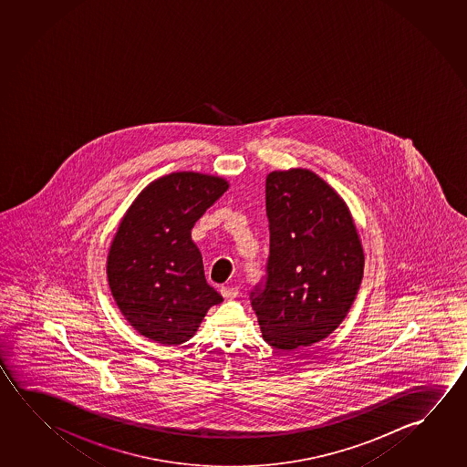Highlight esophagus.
Segmentation results:
<instances>
[{
  "label": "esophagus",
  "instance_id": "1",
  "mask_svg": "<svg viewBox=\"0 0 467 467\" xmlns=\"http://www.w3.org/2000/svg\"><path fill=\"white\" fill-rule=\"evenodd\" d=\"M220 293H222V296L224 299H234L239 295V290L237 288H230V286H223Z\"/></svg>",
  "mask_w": 467,
  "mask_h": 467
}]
</instances>
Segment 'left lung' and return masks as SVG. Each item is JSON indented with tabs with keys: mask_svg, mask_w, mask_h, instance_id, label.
Instances as JSON below:
<instances>
[{
	"mask_svg": "<svg viewBox=\"0 0 467 467\" xmlns=\"http://www.w3.org/2000/svg\"><path fill=\"white\" fill-rule=\"evenodd\" d=\"M265 276L251 291L265 342L295 350L344 321L363 278L365 255L344 200L307 169L270 172Z\"/></svg>",
	"mask_w": 467,
	"mask_h": 467,
	"instance_id": "1",
	"label": "left lung"
}]
</instances>
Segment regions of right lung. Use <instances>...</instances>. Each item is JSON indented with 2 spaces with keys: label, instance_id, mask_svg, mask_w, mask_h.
<instances>
[{
  "label": "right lung",
  "instance_id": "add662e5",
  "mask_svg": "<svg viewBox=\"0 0 467 467\" xmlns=\"http://www.w3.org/2000/svg\"><path fill=\"white\" fill-rule=\"evenodd\" d=\"M228 191L222 177L172 172L138 195L108 257L109 286L125 319L158 344L187 342L223 298L205 280L191 231Z\"/></svg>",
  "mask_w": 467,
  "mask_h": 467
}]
</instances>
